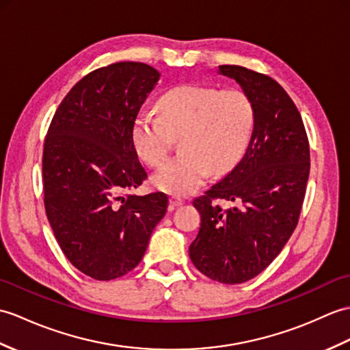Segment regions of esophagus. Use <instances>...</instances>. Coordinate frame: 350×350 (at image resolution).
Returning a JSON list of instances; mask_svg holds the SVG:
<instances>
[{"instance_id":"34e87169","label":"esophagus","mask_w":350,"mask_h":350,"mask_svg":"<svg viewBox=\"0 0 350 350\" xmlns=\"http://www.w3.org/2000/svg\"><path fill=\"white\" fill-rule=\"evenodd\" d=\"M183 204V201H182V198H178V197H172L170 198V206H168V208H170V212H172V210H174L176 207H178V206H182Z\"/></svg>"}]
</instances>
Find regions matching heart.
Instances as JSON below:
<instances>
[{"label": "heart", "mask_w": 350, "mask_h": 350, "mask_svg": "<svg viewBox=\"0 0 350 350\" xmlns=\"http://www.w3.org/2000/svg\"><path fill=\"white\" fill-rule=\"evenodd\" d=\"M159 116L140 111L133 122V146L146 164L159 167L180 135L178 150L153 174L158 189L188 195L207 180L210 173L222 176L246 153L255 125L250 96L237 88L216 89L182 85L158 103Z\"/></svg>", "instance_id": "b5f03b06"}]
</instances>
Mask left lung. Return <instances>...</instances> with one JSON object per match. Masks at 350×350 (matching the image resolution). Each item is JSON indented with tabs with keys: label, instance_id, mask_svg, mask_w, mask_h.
<instances>
[{
	"label": "left lung",
	"instance_id": "left-lung-1",
	"mask_svg": "<svg viewBox=\"0 0 350 350\" xmlns=\"http://www.w3.org/2000/svg\"><path fill=\"white\" fill-rule=\"evenodd\" d=\"M255 107L245 157L231 173L193 200L201 215L189 246L192 264L212 280L237 285L273 262L294 232L310 173V148L301 115L275 80L240 65H219ZM221 199L236 206L222 209Z\"/></svg>",
	"mask_w": 350,
	"mask_h": 350
}]
</instances>
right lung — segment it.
I'll return each instance as SVG.
<instances>
[{
	"mask_svg": "<svg viewBox=\"0 0 350 350\" xmlns=\"http://www.w3.org/2000/svg\"><path fill=\"white\" fill-rule=\"evenodd\" d=\"M159 76L131 61L94 70L65 95L47 129L49 224L68 261L95 280L135 268L167 212L165 193H129L148 177L133 146V122Z\"/></svg>",
	"mask_w": 350,
	"mask_h": 350,
	"instance_id": "1",
	"label": "right lung"
}]
</instances>
